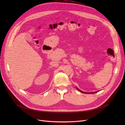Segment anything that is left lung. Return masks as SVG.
Wrapping results in <instances>:
<instances>
[{
    "mask_svg": "<svg viewBox=\"0 0 125 125\" xmlns=\"http://www.w3.org/2000/svg\"><path fill=\"white\" fill-rule=\"evenodd\" d=\"M76 89L78 90V91H79L80 92H81V93H84V94H94V93H97V92H99V91H96V92H90V93H88V92H83V91H81V90H80V89H78L77 87H76Z\"/></svg>",
    "mask_w": 125,
    "mask_h": 125,
    "instance_id": "left-lung-1",
    "label": "left lung"
}]
</instances>
